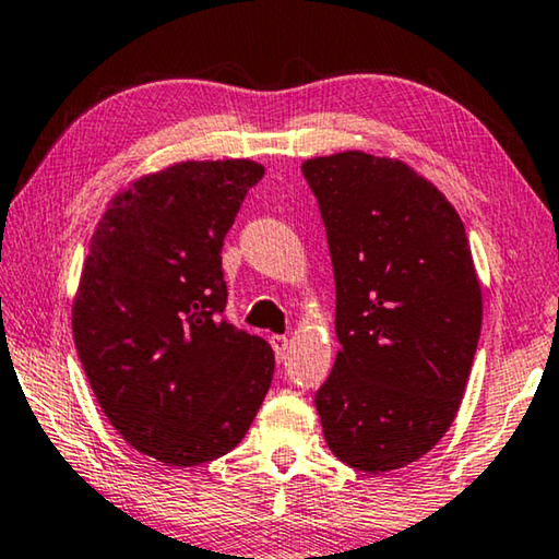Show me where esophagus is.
<instances>
[{"label":"esophagus","mask_w":559,"mask_h":559,"mask_svg":"<svg viewBox=\"0 0 559 559\" xmlns=\"http://www.w3.org/2000/svg\"><path fill=\"white\" fill-rule=\"evenodd\" d=\"M271 348H273V353H276V360L286 358V350H288L286 335H271Z\"/></svg>","instance_id":"obj_1"}]
</instances>
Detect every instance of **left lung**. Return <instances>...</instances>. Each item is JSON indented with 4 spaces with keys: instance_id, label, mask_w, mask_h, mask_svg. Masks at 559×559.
<instances>
[{
    "instance_id": "8db88e82",
    "label": "left lung",
    "mask_w": 559,
    "mask_h": 559,
    "mask_svg": "<svg viewBox=\"0 0 559 559\" xmlns=\"http://www.w3.org/2000/svg\"><path fill=\"white\" fill-rule=\"evenodd\" d=\"M321 206L341 350L316 411L331 453L391 473L453 425L483 290L453 203L401 158L338 152L300 166Z\"/></svg>"
}]
</instances>
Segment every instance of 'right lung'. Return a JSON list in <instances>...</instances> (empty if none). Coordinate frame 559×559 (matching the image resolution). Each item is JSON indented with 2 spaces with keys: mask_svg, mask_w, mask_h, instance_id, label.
<instances>
[{
  "mask_svg": "<svg viewBox=\"0 0 559 559\" xmlns=\"http://www.w3.org/2000/svg\"><path fill=\"white\" fill-rule=\"evenodd\" d=\"M263 171L218 158L139 176L88 243L72 306L76 353L114 430L168 467L234 450L271 388V345L221 316V248Z\"/></svg>",
  "mask_w": 559,
  "mask_h": 559,
  "instance_id": "right-lung-1",
  "label": "right lung"
}]
</instances>
